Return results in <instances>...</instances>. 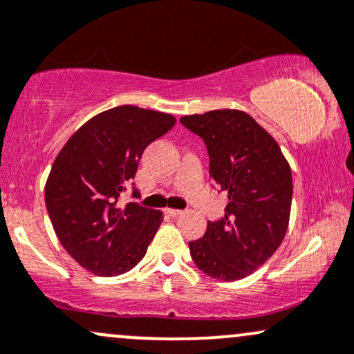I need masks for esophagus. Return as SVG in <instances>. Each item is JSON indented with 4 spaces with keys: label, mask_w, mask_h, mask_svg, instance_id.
Returning <instances> with one entry per match:
<instances>
[{
    "label": "esophagus",
    "mask_w": 354,
    "mask_h": 354,
    "mask_svg": "<svg viewBox=\"0 0 354 354\" xmlns=\"http://www.w3.org/2000/svg\"><path fill=\"white\" fill-rule=\"evenodd\" d=\"M166 213H168V215H169V216H180V215H181V213H183V212H181V209H174V208H166Z\"/></svg>",
    "instance_id": "34e87169"
}]
</instances>
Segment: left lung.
<instances>
[{
	"label": "left lung",
	"instance_id": "1",
	"mask_svg": "<svg viewBox=\"0 0 354 354\" xmlns=\"http://www.w3.org/2000/svg\"><path fill=\"white\" fill-rule=\"evenodd\" d=\"M209 156L212 188L227 193L225 216L208 221L189 254L200 270L239 281L274 255L289 225L292 174L275 139L242 111H209L180 119Z\"/></svg>",
	"mask_w": 354,
	"mask_h": 354
}]
</instances>
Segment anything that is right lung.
<instances>
[{"mask_svg": "<svg viewBox=\"0 0 354 354\" xmlns=\"http://www.w3.org/2000/svg\"><path fill=\"white\" fill-rule=\"evenodd\" d=\"M173 115L119 106L85 122L53 162L45 203L58 240L84 269L100 277L131 270L162 221L158 209L118 205L133 185L147 146L174 126Z\"/></svg>", "mask_w": 354, "mask_h": 354, "instance_id": "add662e5", "label": "right lung"}]
</instances>
